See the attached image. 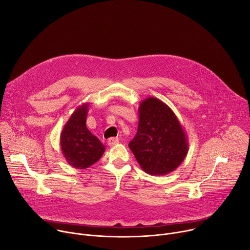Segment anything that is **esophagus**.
Instances as JSON below:
<instances>
[{
	"instance_id": "34e87169",
	"label": "esophagus",
	"mask_w": 250,
	"mask_h": 250,
	"mask_svg": "<svg viewBox=\"0 0 250 250\" xmlns=\"http://www.w3.org/2000/svg\"><path fill=\"white\" fill-rule=\"evenodd\" d=\"M107 143H108V146H116L118 143H119V140L117 139V138H109L108 139V141H107Z\"/></svg>"
}]
</instances>
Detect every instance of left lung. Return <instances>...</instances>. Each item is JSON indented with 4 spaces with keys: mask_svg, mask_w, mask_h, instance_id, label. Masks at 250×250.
I'll return each mask as SVG.
<instances>
[{
    "mask_svg": "<svg viewBox=\"0 0 250 250\" xmlns=\"http://www.w3.org/2000/svg\"><path fill=\"white\" fill-rule=\"evenodd\" d=\"M136 136L129 143L142 169L151 175L175 170L188 153V140L178 118L164 102L147 97L139 106Z\"/></svg>",
    "mask_w": 250,
    "mask_h": 250,
    "instance_id": "obj_1",
    "label": "left lung"
}]
</instances>
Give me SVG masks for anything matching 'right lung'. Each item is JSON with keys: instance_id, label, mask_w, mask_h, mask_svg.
Segmentation results:
<instances>
[{"instance_id": "add662e5", "label": "right lung", "mask_w": 250, "mask_h": 250, "mask_svg": "<svg viewBox=\"0 0 250 250\" xmlns=\"http://www.w3.org/2000/svg\"><path fill=\"white\" fill-rule=\"evenodd\" d=\"M89 104L78 106L65 124L60 146L66 162L78 169H85L101 159L105 151L104 145L86 128Z\"/></svg>"}]
</instances>
